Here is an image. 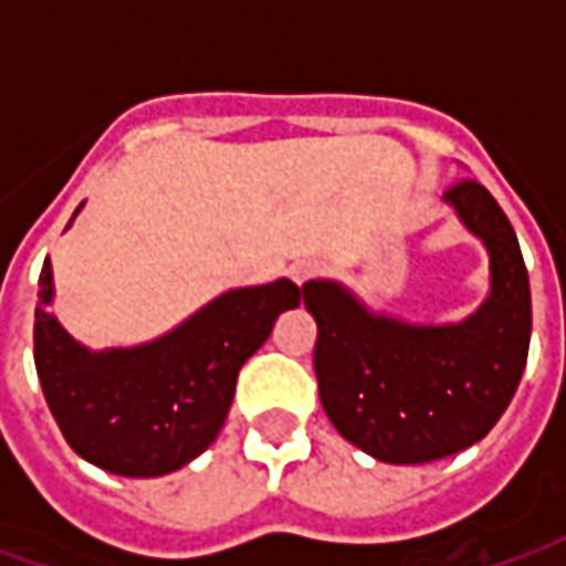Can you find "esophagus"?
Instances as JSON below:
<instances>
[{
	"label": "esophagus",
	"instance_id": "esophagus-1",
	"mask_svg": "<svg viewBox=\"0 0 566 566\" xmlns=\"http://www.w3.org/2000/svg\"><path fill=\"white\" fill-rule=\"evenodd\" d=\"M317 273H319L317 261H296V264L291 266V279L296 284L311 282V279H314V275H317Z\"/></svg>",
	"mask_w": 566,
	"mask_h": 566
}]
</instances>
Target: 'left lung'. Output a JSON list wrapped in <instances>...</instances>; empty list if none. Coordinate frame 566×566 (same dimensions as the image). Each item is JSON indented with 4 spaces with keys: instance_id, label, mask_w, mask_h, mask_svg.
<instances>
[{
    "instance_id": "1",
    "label": "left lung",
    "mask_w": 566,
    "mask_h": 566,
    "mask_svg": "<svg viewBox=\"0 0 566 566\" xmlns=\"http://www.w3.org/2000/svg\"><path fill=\"white\" fill-rule=\"evenodd\" d=\"M447 202L491 252V296L458 326L373 317L335 282L302 287L317 319L314 373L328 420L387 464H426L473 447L496 426L526 370L532 293L517 234L470 176Z\"/></svg>"
}]
</instances>
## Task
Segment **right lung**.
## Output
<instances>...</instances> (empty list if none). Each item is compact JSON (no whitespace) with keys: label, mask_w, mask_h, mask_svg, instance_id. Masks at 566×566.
<instances>
[{"label":"right lung","mask_w":566,"mask_h":566,"mask_svg":"<svg viewBox=\"0 0 566 566\" xmlns=\"http://www.w3.org/2000/svg\"><path fill=\"white\" fill-rule=\"evenodd\" d=\"M49 300L52 270L43 261L34 367L57 429L84 461L128 479H153L211 447L240 367L270 337L275 317L300 305L302 291L279 279L222 293L161 340L99 355L57 326Z\"/></svg>","instance_id":"1"}]
</instances>
